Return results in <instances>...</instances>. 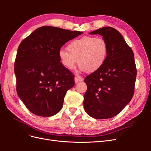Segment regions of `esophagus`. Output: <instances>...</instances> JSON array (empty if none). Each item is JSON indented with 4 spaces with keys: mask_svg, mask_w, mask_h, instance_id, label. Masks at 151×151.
I'll return each instance as SVG.
<instances>
[{
    "mask_svg": "<svg viewBox=\"0 0 151 151\" xmlns=\"http://www.w3.org/2000/svg\"><path fill=\"white\" fill-rule=\"evenodd\" d=\"M83 80V77H81L80 76H76L75 77V83H79V81H82Z\"/></svg>",
    "mask_w": 151,
    "mask_h": 151,
    "instance_id": "obj_1",
    "label": "esophagus"
}]
</instances>
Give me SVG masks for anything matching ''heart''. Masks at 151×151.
<instances>
[{
    "label": "heart",
    "mask_w": 151,
    "mask_h": 151,
    "mask_svg": "<svg viewBox=\"0 0 151 151\" xmlns=\"http://www.w3.org/2000/svg\"><path fill=\"white\" fill-rule=\"evenodd\" d=\"M67 50L61 49L58 52L63 67L72 70L78 62L81 70L93 73L99 70L106 62L108 45L102 37L85 36L72 41L68 45Z\"/></svg>",
    "instance_id": "b5f03b06"
}]
</instances>
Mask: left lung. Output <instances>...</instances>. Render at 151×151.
<instances>
[{
    "label": "left lung",
    "mask_w": 151,
    "mask_h": 151,
    "mask_svg": "<svg viewBox=\"0 0 151 151\" xmlns=\"http://www.w3.org/2000/svg\"><path fill=\"white\" fill-rule=\"evenodd\" d=\"M90 34L103 36L108 53L103 67L85 77L88 89L84 108L91 117L107 119L118 115L134 96L137 76L134 52L115 28L103 27Z\"/></svg>",
    "instance_id": "left-lung-1"
}]
</instances>
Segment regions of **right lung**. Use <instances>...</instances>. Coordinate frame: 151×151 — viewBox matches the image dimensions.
I'll return each mask as SVG.
<instances>
[{
    "label": "right lung",
    "instance_id": "right-lung-1",
    "mask_svg": "<svg viewBox=\"0 0 151 151\" xmlns=\"http://www.w3.org/2000/svg\"><path fill=\"white\" fill-rule=\"evenodd\" d=\"M83 33L42 26L20 43L14 62L18 96L36 115L52 116L60 111L74 75L62 65L58 52L66 42Z\"/></svg>",
    "mask_w": 151,
    "mask_h": 151
}]
</instances>
